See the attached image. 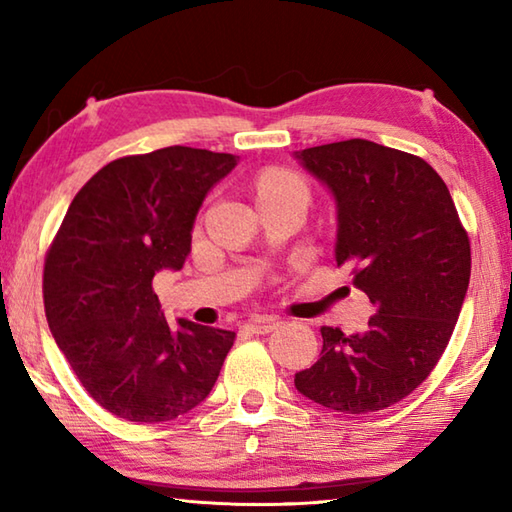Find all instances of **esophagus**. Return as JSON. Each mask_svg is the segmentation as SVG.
Segmentation results:
<instances>
[{
	"instance_id": "obj_1",
	"label": "esophagus",
	"mask_w": 512,
	"mask_h": 512,
	"mask_svg": "<svg viewBox=\"0 0 512 512\" xmlns=\"http://www.w3.org/2000/svg\"><path fill=\"white\" fill-rule=\"evenodd\" d=\"M279 323L281 321L277 317H255L250 319V323H246L244 328L253 334H266V332H273Z\"/></svg>"
}]
</instances>
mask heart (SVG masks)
<instances>
[{
	"mask_svg": "<svg viewBox=\"0 0 512 512\" xmlns=\"http://www.w3.org/2000/svg\"><path fill=\"white\" fill-rule=\"evenodd\" d=\"M255 193L257 202L268 200V198H279V195H306V184H303L295 173L284 171V169H266L259 173L255 182Z\"/></svg>",
	"mask_w": 512,
	"mask_h": 512,
	"instance_id": "1",
	"label": "heart"
}]
</instances>
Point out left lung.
Instances as JSON below:
<instances>
[{
  "mask_svg": "<svg viewBox=\"0 0 512 512\" xmlns=\"http://www.w3.org/2000/svg\"><path fill=\"white\" fill-rule=\"evenodd\" d=\"M334 195L336 266L374 306L363 334L321 328L299 394L341 413L409 396L447 350L471 279V244L447 184L407 151L352 138L295 151Z\"/></svg>",
  "mask_w": 512,
  "mask_h": 512,
  "instance_id": "1",
  "label": "left lung"
}]
</instances>
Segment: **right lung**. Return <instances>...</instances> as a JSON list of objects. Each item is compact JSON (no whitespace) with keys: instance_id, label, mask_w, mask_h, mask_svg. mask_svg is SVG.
<instances>
[{"instance_id":"obj_1","label":"right lung","mask_w":512,"mask_h":512,"mask_svg":"<svg viewBox=\"0 0 512 512\" xmlns=\"http://www.w3.org/2000/svg\"><path fill=\"white\" fill-rule=\"evenodd\" d=\"M233 154L165 147L112 160L74 195L43 266L50 332L85 391L138 424L189 413L211 394L235 332L169 325L151 288L191 253L195 215Z\"/></svg>"}]
</instances>
